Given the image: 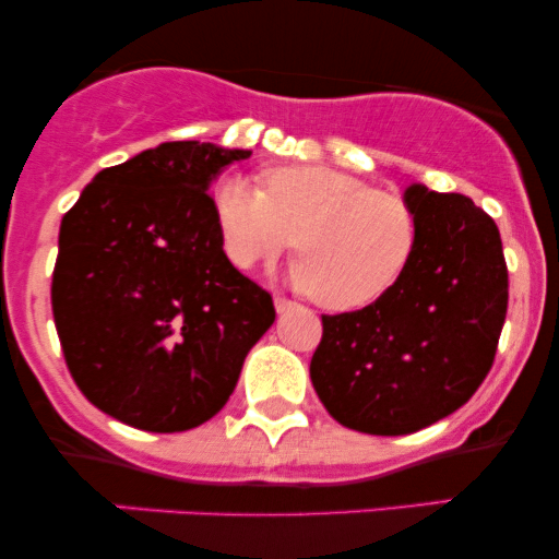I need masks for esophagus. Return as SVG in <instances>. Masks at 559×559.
<instances>
[{
  "instance_id": "1",
  "label": "esophagus",
  "mask_w": 559,
  "mask_h": 559,
  "mask_svg": "<svg viewBox=\"0 0 559 559\" xmlns=\"http://www.w3.org/2000/svg\"><path fill=\"white\" fill-rule=\"evenodd\" d=\"M273 305H275V310H278V312H288V310H294V307H297V301H292L286 297H275Z\"/></svg>"
}]
</instances>
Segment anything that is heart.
<instances>
[{"instance_id": "obj_1", "label": "heart", "mask_w": 559, "mask_h": 559, "mask_svg": "<svg viewBox=\"0 0 559 559\" xmlns=\"http://www.w3.org/2000/svg\"><path fill=\"white\" fill-rule=\"evenodd\" d=\"M213 210L223 252L239 271L275 260L297 239L292 284L338 312L391 292L418 247V221L402 197L329 165H278L262 173V191L223 178Z\"/></svg>"}]
</instances>
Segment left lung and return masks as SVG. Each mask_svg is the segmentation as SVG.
I'll return each instance as SVG.
<instances>
[{"mask_svg":"<svg viewBox=\"0 0 559 559\" xmlns=\"http://www.w3.org/2000/svg\"><path fill=\"white\" fill-rule=\"evenodd\" d=\"M418 247L373 305L323 316L310 378L333 420L373 436L415 433L447 418L489 376L507 316L497 223L463 194L404 191Z\"/></svg>","mask_w":559,"mask_h":559,"instance_id":"left-lung-1","label":"left lung"}]
</instances>
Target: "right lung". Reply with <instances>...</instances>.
I'll list each match as a JSON object with an SVG mask.
<instances>
[{
	"label": "right lung",
	"instance_id": "add662e5",
	"mask_svg": "<svg viewBox=\"0 0 559 559\" xmlns=\"http://www.w3.org/2000/svg\"><path fill=\"white\" fill-rule=\"evenodd\" d=\"M252 152L168 141L99 170L68 210L52 312L75 386L152 433L223 409L273 297L223 252L210 181Z\"/></svg>",
	"mask_w": 559,
	"mask_h": 559
}]
</instances>
